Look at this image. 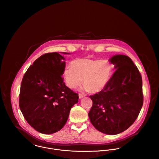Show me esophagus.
I'll return each mask as SVG.
<instances>
[{
    "label": "esophagus",
    "instance_id": "34e87169",
    "mask_svg": "<svg viewBox=\"0 0 159 159\" xmlns=\"http://www.w3.org/2000/svg\"><path fill=\"white\" fill-rule=\"evenodd\" d=\"M85 96V95H84V94H82V93H79V97L80 99L84 97Z\"/></svg>",
    "mask_w": 159,
    "mask_h": 159
}]
</instances>
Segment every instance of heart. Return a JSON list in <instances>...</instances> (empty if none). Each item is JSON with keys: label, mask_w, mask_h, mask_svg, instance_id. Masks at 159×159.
<instances>
[{"label": "heart", "mask_w": 159, "mask_h": 159, "mask_svg": "<svg viewBox=\"0 0 159 159\" xmlns=\"http://www.w3.org/2000/svg\"><path fill=\"white\" fill-rule=\"evenodd\" d=\"M71 66H66L63 76L68 87L75 89L83 80L84 89L90 92L101 91L108 83L112 72V67L107 60L77 59L72 61Z\"/></svg>", "instance_id": "b5f03b06"}]
</instances>
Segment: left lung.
Returning a JSON list of instances; mask_svg holds the SVG:
<instances>
[{
  "mask_svg": "<svg viewBox=\"0 0 159 159\" xmlns=\"http://www.w3.org/2000/svg\"><path fill=\"white\" fill-rule=\"evenodd\" d=\"M115 72L103 89L90 96V122L99 131L110 135L128 129L143 105L141 75L130 57L117 54L110 59Z\"/></svg>",
  "mask_w": 159,
  "mask_h": 159,
  "instance_id": "8db88e82",
  "label": "left lung"
}]
</instances>
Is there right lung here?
Listing matches in <instances>:
<instances>
[{"mask_svg": "<svg viewBox=\"0 0 159 159\" xmlns=\"http://www.w3.org/2000/svg\"><path fill=\"white\" fill-rule=\"evenodd\" d=\"M64 59L56 52L41 56L29 67L21 81L20 110L28 123L43 134L60 131L71 108L78 103V94L65 85L61 77Z\"/></svg>", "mask_w": 159, "mask_h": 159, "instance_id": "obj_1", "label": "right lung"}]
</instances>
